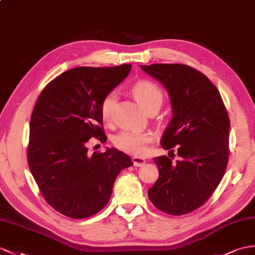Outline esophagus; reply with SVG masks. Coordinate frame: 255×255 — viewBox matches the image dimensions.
I'll return each instance as SVG.
<instances>
[{"mask_svg":"<svg viewBox=\"0 0 255 255\" xmlns=\"http://www.w3.org/2000/svg\"><path fill=\"white\" fill-rule=\"evenodd\" d=\"M132 162L134 167H142L145 164V159L142 157H138V156H134V157H132Z\"/></svg>","mask_w":255,"mask_h":255,"instance_id":"34e87169","label":"esophagus"}]
</instances>
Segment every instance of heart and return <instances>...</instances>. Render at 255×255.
I'll return each instance as SVG.
<instances>
[{"label": "heart", "mask_w": 255, "mask_h": 255, "mask_svg": "<svg viewBox=\"0 0 255 255\" xmlns=\"http://www.w3.org/2000/svg\"><path fill=\"white\" fill-rule=\"evenodd\" d=\"M132 94L141 106L145 110L155 104H161L162 93L157 85L148 81H139L132 86ZM117 100V93L115 90L110 91L103 97L100 103V114L104 122L112 120L113 111ZM152 135L147 132H136L124 130L113 136L114 145L121 151L132 154L142 155L146 152L147 145L152 142Z\"/></svg>", "instance_id": "obj_1"}]
</instances>
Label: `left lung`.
I'll return each instance as SVG.
<instances>
[{"mask_svg":"<svg viewBox=\"0 0 255 255\" xmlns=\"http://www.w3.org/2000/svg\"><path fill=\"white\" fill-rule=\"evenodd\" d=\"M164 85L172 117L161 138L165 149L177 147V164L162 155L153 158L159 177L147 192L162 212L182 215L201 207L223 178L228 160L231 123L217 87L185 64L141 65Z\"/></svg>","mask_w":255,"mask_h":255,"instance_id":"left-lung-1","label":"left lung"}]
</instances>
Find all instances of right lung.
Segmentation results:
<instances>
[{"label":"right lung","mask_w":255,"mask_h":255,"mask_svg":"<svg viewBox=\"0 0 255 255\" xmlns=\"http://www.w3.org/2000/svg\"><path fill=\"white\" fill-rule=\"evenodd\" d=\"M131 64L80 67L63 72L43 89L31 115L28 162L45 200L71 219L106 207L117 175L132 165L114 147L87 154L86 142H106L100 103L128 76Z\"/></svg>","instance_id":"add662e5"}]
</instances>
